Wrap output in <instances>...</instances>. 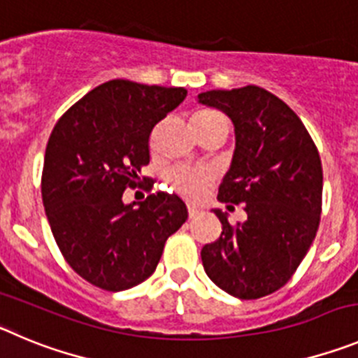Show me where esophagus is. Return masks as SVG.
Listing matches in <instances>:
<instances>
[{"instance_id": "34e87169", "label": "esophagus", "mask_w": 358, "mask_h": 358, "mask_svg": "<svg viewBox=\"0 0 358 358\" xmlns=\"http://www.w3.org/2000/svg\"><path fill=\"white\" fill-rule=\"evenodd\" d=\"M199 213H201V209L196 208V206L188 204V215H189V218H195V216L199 215Z\"/></svg>"}]
</instances>
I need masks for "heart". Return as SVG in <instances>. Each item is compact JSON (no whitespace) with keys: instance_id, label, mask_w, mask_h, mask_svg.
Returning a JSON list of instances; mask_svg holds the SVG:
<instances>
[{"instance_id":"obj_1","label":"heart","mask_w":358,"mask_h":358,"mask_svg":"<svg viewBox=\"0 0 358 358\" xmlns=\"http://www.w3.org/2000/svg\"><path fill=\"white\" fill-rule=\"evenodd\" d=\"M224 119L222 115L216 113V111L204 110L199 111V113L193 115V124H206L213 122V120ZM213 172L209 169H192V166L186 165H177L166 172V181L170 182L176 192H179L181 195L188 196V199H196L201 196L202 192L206 189V186L211 182Z\"/></svg>"}]
</instances>
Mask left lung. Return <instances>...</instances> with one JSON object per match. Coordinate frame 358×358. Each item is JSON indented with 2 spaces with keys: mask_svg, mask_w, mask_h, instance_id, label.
Masks as SVG:
<instances>
[{
  "mask_svg": "<svg viewBox=\"0 0 358 358\" xmlns=\"http://www.w3.org/2000/svg\"><path fill=\"white\" fill-rule=\"evenodd\" d=\"M199 103L234 124L236 149L218 201L243 204L247 220L229 224L213 209L222 234L201 252L220 289L255 300L280 289L316 238L323 170L306 126L282 99L261 87L208 90ZM231 208V206H229Z\"/></svg>",
  "mask_w": 358,
  "mask_h": 358,
  "instance_id": "1",
  "label": "left lung"
}]
</instances>
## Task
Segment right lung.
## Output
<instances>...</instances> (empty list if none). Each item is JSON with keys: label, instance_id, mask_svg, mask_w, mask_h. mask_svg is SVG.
I'll return each mask as SVG.
<instances>
[{"label": "right lung", "instance_id": "right-lung-1", "mask_svg": "<svg viewBox=\"0 0 358 358\" xmlns=\"http://www.w3.org/2000/svg\"><path fill=\"white\" fill-rule=\"evenodd\" d=\"M182 87L111 80L90 90L58 120L42 172V202L65 261L106 291L149 278L169 236L188 209L177 195L152 193L124 204L149 163L154 126L186 99Z\"/></svg>", "mask_w": 358, "mask_h": 358}]
</instances>
